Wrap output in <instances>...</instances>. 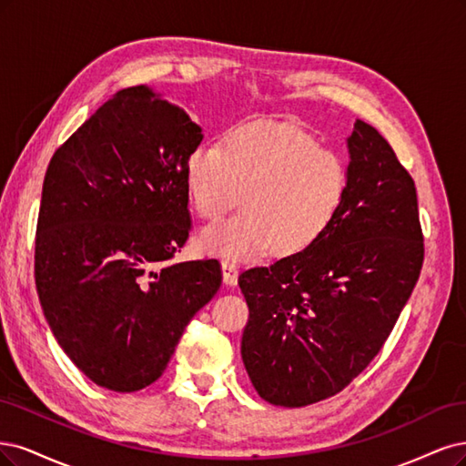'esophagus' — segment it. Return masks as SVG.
Instances as JSON below:
<instances>
[{"label": "esophagus", "mask_w": 466, "mask_h": 466, "mask_svg": "<svg viewBox=\"0 0 466 466\" xmlns=\"http://www.w3.org/2000/svg\"><path fill=\"white\" fill-rule=\"evenodd\" d=\"M222 277H224V282L227 284H236L238 282V265L234 261H228L224 259L222 261Z\"/></svg>", "instance_id": "obj_1"}]
</instances>
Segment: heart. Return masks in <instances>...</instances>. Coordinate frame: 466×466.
I'll list each match as a JSON object with an SVG mask.
<instances>
[{
    "mask_svg": "<svg viewBox=\"0 0 466 466\" xmlns=\"http://www.w3.org/2000/svg\"><path fill=\"white\" fill-rule=\"evenodd\" d=\"M349 186L342 158L289 124L234 127L222 145L201 143L186 160V189L203 220L222 218L244 193L246 211L201 236L203 251L228 261L306 253L333 228Z\"/></svg>",
    "mask_w": 466,
    "mask_h": 466,
    "instance_id": "b5f03b06",
    "label": "heart"
}]
</instances>
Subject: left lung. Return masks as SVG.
I'll use <instances>...</instances> for the list:
<instances>
[{
    "mask_svg": "<svg viewBox=\"0 0 466 466\" xmlns=\"http://www.w3.org/2000/svg\"><path fill=\"white\" fill-rule=\"evenodd\" d=\"M349 153V198L321 242L238 279L249 308L244 366L255 391L277 407L319 402L362 373L422 271L412 176L362 119Z\"/></svg>",
    "mask_w": 466,
    "mask_h": 466,
    "instance_id": "8db88e82",
    "label": "left lung"
}]
</instances>
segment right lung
Here are the masks:
<instances>
[{
  "label": "right lung",
  "mask_w": 466,
  "mask_h": 466,
  "mask_svg": "<svg viewBox=\"0 0 466 466\" xmlns=\"http://www.w3.org/2000/svg\"><path fill=\"white\" fill-rule=\"evenodd\" d=\"M201 141L182 108L129 86L57 148L44 176L40 304L73 364L110 391L157 381L220 289L217 259L170 261L189 236L186 160Z\"/></svg>",
  "instance_id": "add662e5"
}]
</instances>
